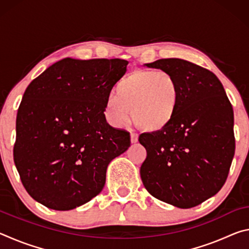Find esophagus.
I'll return each mask as SVG.
<instances>
[{"mask_svg":"<svg viewBox=\"0 0 249 249\" xmlns=\"http://www.w3.org/2000/svg\"><path fill=\"white\" fill-rule=\"evenodd\" d=\"M130 142H132V144L138 142V135L136 133H130Z\"/></svg>","mask_w":249,"mask_h":249,"instance_id":"1","label":"esophagus"}]
</instances>
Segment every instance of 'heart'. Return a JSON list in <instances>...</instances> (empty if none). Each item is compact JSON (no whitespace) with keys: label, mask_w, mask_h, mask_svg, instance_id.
Returning a JSON list of instances; mask_svg holds the SVG:
<instances>
[{"label":"heart","mask_w":249,"mask_h":249,"mask_svg":"<svg viewBox=\"0 0 249 249\" xmlns=\"http://www.w3.org/2000/svg\"><path fill=\"white\" fill-rule=\"evenodd\" d=\"M181 103L178 80L168 71L135 70L116 86V94L107 96L103 114L112 127L120 128L132 116L146 132H160L175 120Z\"/></svg>","instance_id":"1"}]
</instances>
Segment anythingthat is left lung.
<instances>
[{
    "label": "left lung",
    "mask_w": 249,
    "mask_h": 249,
    "mask_svg": "<svg viewBox=\"0 0 249 249\" xmlns=\"http://www.w3.org/2000/svg\"><path fill=\"white\" fill-rule=\"evenodd\" d=\"M146 66L175 75L181 103L168 127L138 138L147 151L142 181L156 199L190 209L215 196L229 176L235 154L233 107L208 69L178 58Z\"/></svg>",
    "instance_id": "8db88e82"
}]
</instances>
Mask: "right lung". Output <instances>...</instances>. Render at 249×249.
I'll return each mask as SVG.
<instances>
[{
    "label": "right lung",
    "mask_w": 249,
    "mask_h": 249,
    "mask_svg": "<svg viewBox=\"0 0 249 249\" xmlns=\"http://www.w3.org/2000/svg\"><path fill=\"white\" fill-rule=\"evenodd\" d=\"M127 64L65 58L29 83L16 117L13 155L34 200L68 211L102 191L108 163L130 145L129 133L112 127L103 114Z\"/></svg>",
    "instance_id": "1"
}]
</instances>
